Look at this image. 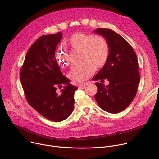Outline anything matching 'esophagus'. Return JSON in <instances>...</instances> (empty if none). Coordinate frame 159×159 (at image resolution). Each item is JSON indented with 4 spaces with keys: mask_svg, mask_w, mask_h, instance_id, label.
Instances as JSON below:
<instances>
[{
    "mask_svg": "<svg viewBox=\"0 0 159 159\" xmlns=\"http://www.w3.org/2000/svg\"><path fill=\"white\" fill-rule=\"evenodd\" d=\"M86 87V84H84V85H80V86H79V89H84Z\"/></svg>",
    "mask_w": 159,
    "mask_h": 159,
    "instance_id": "esophagus-1",
    "label": "esophagus"
}]
</instances>
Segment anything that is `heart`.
I'll return each instance as SVG.
<instances>
[{"label": "heart", "mask_w": 159, "mask_h": 159, "mask_svg": "<svg viewBox=\"0 0 159 159\" xmlns=\"http://www.w3.org/2000/svg\"><path fill=\"white\" fill-rule=\"evenodd\" d=\"M63 44L72 51L80 52L81 64L74 67L69 74L70 79L77 83L87 80L95 71L96 68L103 67L109 58V44L102 35L76 33L66 39ZM56 58L63 68L70 66V55L60 48L56 52Z\"/></svg>", "instance_id": "obj_1"}]
</instances>
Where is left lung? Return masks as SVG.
Instances as JSON below:
<instances>
[{
  "instance_id": "1",
  "label": "left lung",
  "mask_w": 159,
  "mask_h": 159,
  "mask_svg": "<svg viewBox=\"0 0 159 159\" xmlns=\"http://www.w3.org/2000/svg\"><path fill=\"white\" fill-rule=\"evenodd\" d=\"M95 33L102 35L110 46V55L103 68L95 75L97 92L95 98L99 107L111 113H119L134 99L140 82L139 63L132 46L118 33L107 28H97ZM105 79L109 85L102 83Z\"/></svg>"
}]
</instances>
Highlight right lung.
Returning <instances> with one entry per match:
<instances>
[{
	"instance_id": "obj_1",
	"label": "right lung",
	"mask_w": 159,
	"mask_h": 159,
	"mask_svg": "<svg viewBox=\"0 0 159 159\" xmlns=\"http://www.w3.org/2000/svg\"><path fill=\"white\" fill-rule=\"evenodd\" d=\"M62 37L61 32L39 37L28 49L20 72L29 104L45 118L58 122L73 112L77 89L64 76L55 59V49ZM62 85L65 86L58 94L56 88Z\"/></svg>"
}]
</instances>
